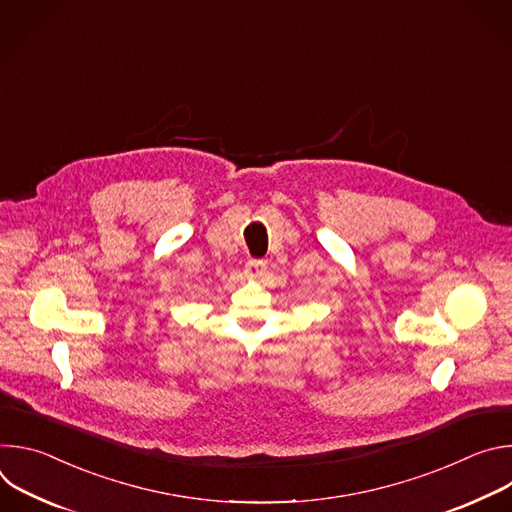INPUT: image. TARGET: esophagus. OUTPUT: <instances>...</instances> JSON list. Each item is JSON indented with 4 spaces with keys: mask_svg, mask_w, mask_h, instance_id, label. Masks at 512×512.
Masks as SVG:
<instances>
[{
    "mask_svg": "<svg viewBox=\"0 0 512 512\" xmlns=\"http://www.w3.org/2000/svg\"><path fill=\"white\" fill-rule=\"evenodd\" d=\"M265 269H267V263L261 259H249L245 263V273L251 277H261L265 273Z\"/></svg>",
    "mask_w": 512,
    "mask_h": 512,
    "instance_id": "esophagus-1",
    "label": "esophagus"
}]
</instances>
